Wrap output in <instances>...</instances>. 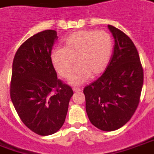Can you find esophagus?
<instances>
[{
	"label": "esophagus",
	"instance_id": "34e87169",
	"mask_svg": "<svg viewBox=\"0 0 154 154\" xmlns=\"http://www.w3.org/2000/svg\"><path fill=\"white\" fill-rule=\"evenodd\" d=\"M73 91H75V92H78V91H81V89L79 87H73Z\"/></svg>",
	"mask_w": 154,
	"mask_h": 154
}]
</instances>
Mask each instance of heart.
Wrapping results in <instances>:
<instances>
[{"mask_svg":"<svg viewBox=\"0 0 154 154\" xmlns=\"http://www.w3.org/2000/svg\"><path fill=\"white\" fill-rule=\"evenodd\" d=\"M63 48L51 52V60L56 71L63 78H69L75 63L78 65L71 75L69 82L80 85L91 76L103 73L111 60L114 42L105 31H77L63 41Z\"/></svg>","mask_w":154,"mask_h":154,"instance_id":"1","label":"heart"}]
</instances>
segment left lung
I'll return each mask as SVG.
<instances>
[{
  "mask_svg": "<svg viewBox=\"0 0 154 154\" xmlns=\"http://www.w3.org/2000/svg\"><path fill=\"white\" fill-rule=\"evenodd\" d=\"M115 39L113 54L104 74L84 89L91 122L102 131L119 129L138 106L143 69L137 48L122 31L108 25Z\"/></svg>",
  "mask_w": 154,
  "mask_h": 154,
  "instance_id": "1",
  "label": "left lung"
}]
</instances>
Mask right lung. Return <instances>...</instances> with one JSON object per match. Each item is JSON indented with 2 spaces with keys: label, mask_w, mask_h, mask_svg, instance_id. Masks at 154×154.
Masks as SVG:
<instances>
[{
  "label": "right lung",
  "mask_w": 154,
  "mask_h": 154,
  "mask_svg": "<svg viewBox=\"0 0 154 154\" xmlns=\"http://www.w3.org/2000/svg\"><path fill=\"white\" fill-rule=\"evenodd\" d=\"M57 32L45 30L32 36L15 54L10 95L20 119L41 136L54 134L64 123L72 88L57 77L51 52Z\"/></svg>",
  "instance_id": "obj_1"
}]
</instances>
